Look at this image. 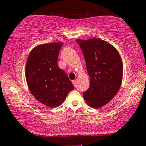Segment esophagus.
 Instances as JSON below:
<instances>
[{
	"instance_id": "obj_1",
	"label": "esophagus",
	"mask_w": 146,
	"mask_h": 146,
	"mask_svg": "<svg viewBox=\"0 0 146 146\" xmlns=\"http://www.w3.org/2000/svg\"><path fill=\"white\" fill-rule=\"evenodd\" d=\"M72 83L74 85V87H76V86H77V81H76V80H73V81H72Z\"/></svg>"
}]
</instances>
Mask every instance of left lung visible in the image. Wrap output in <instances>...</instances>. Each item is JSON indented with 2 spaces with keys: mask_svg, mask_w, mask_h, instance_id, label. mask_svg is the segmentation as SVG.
<instances>
[{
  "mask_svg": "<svg viewBox=\"0 0 146 146\" xmlns=\"http://www.w3.org/2000/svg\"><path fill=\"white\" fill-rule=\"evenodd\" d=\"M83 53L90 77L89 89L83 97L92 108L108 103L118 91L122 81L123 65L116 49L98 38L76 40Z\"/></svg>",
  "mask_w": 146,
  "mask_h": 146,
  "instance_id": "8db88e82",
  "label": "left lung"
}]
</instances>
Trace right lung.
<instances>
[{"instance_id": "obj_1", "label": "right lung", "mask_w": 146, "mask_h": 146, "mask_svg": "<svg viewBox=\"0 0 146 146\" xmlns=\"http://www.w3.org/2000/svg\"><path fill=\"white\" fill-rule=\"evenodd\" d=\"M63 43L39 45L32 49L26 65V79L32 95L51 108L64 102L74 86L57 65Z\"/></svg>"}]
</instances>
